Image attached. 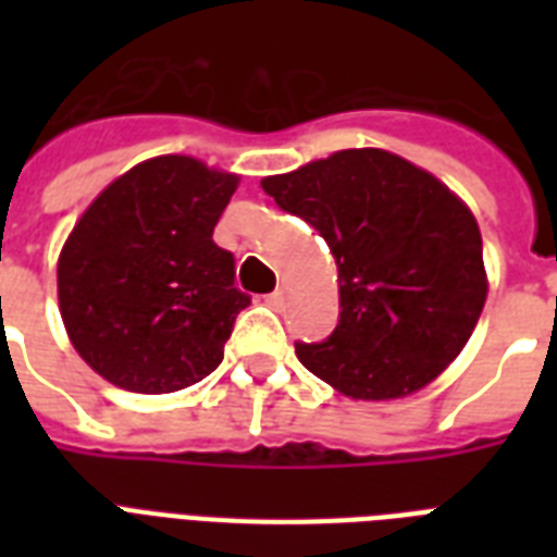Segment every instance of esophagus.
<instances>
[{"label":"esophagus","instance_id":"obj_1","mask_svg":"<svg viewBox=\"0 0 557 557\" xmlns=\"http://www.w3.org/2000/svg\"><path fill=\"white\" fill-rule=\"evenodd\" d=\"M265 304H269L271 309H283V292H271V295H265Z\"/></svg>","mask_w":557,"mask_h":557}]
</instances>
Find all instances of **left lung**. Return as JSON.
Listing matches in <instances>:
<instances>
[{"label":"left lung","mask_w":557,"mask_h":557,"mask_svg":"<svg viewBox=\"0 0 557 557\" xmlns=\"http://www.w3.org/2000/svg\"><path fill=\"white\" fill-rule=\"evenodd\" d=\"M280 210L326 239L341 318L297 358L344 396L384 401L431 384L459 356L488 295L474 213L410 161L341 150L262 178Z\"/></svg>","instance_id":"left-lung-1"}]
</instances>
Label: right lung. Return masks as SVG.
<instances>
[{
  "label": "right lung",
  "instance_id": "add662e5",
  "mask_svg": "<svg viewBox=\"0 0 557 557\" xmlns=\"http://www.w3.org/2000/svg\"><path fill=\"white\" fill-rule=\"evenodd\" d=\"M239 178L159 156L91 201L57 262L65 332L91 370L133 393L185 389L216 370L236 314L234 253L213 243Z\"/></svg>",
  "mask_w": 557,
  "mask_h": 557
}]
</instances>
